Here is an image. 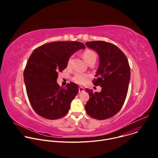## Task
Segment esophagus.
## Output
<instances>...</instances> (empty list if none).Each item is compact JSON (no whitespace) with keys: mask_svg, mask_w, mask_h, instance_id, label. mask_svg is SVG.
<instances>
[{"mask_svg":"<svg viewBox=\"0 0 158 158\" xmlns=\"http://www.w3.org/2000/svg\"><path fill=\"white\" fill-rule=\"evenodd\" d=\"M84 91V88L82 87H81V86L79 87V93H82Z\"/></svg>","mask_w":158,"mask_h":158,"instance_id":"obj_1","label":"esophagus"}]
</instances>
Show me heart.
<instances>
[{
    "mask_svg": "<svg viewBox=\"0 0 158 158\" xmlns=\"http://www.w3.org/2000/svg\"><path fill=\"white\" fill-rule=\"evenodd\" d=\"M82 57L84 59V60L89 65L91 64H94V62L96 60L97 56L94 52L91 51V50H87L84 52L82 54ZM71 62V57L69 59L68 62H67V65H70ZM89 76L87 74H81L77 73L76 74L74 77H73V81L79 84H84L89 79Z\"/></svg>",
    "mask_w": 158,
    "mask_h": 158,
    "instance_id": "b5f03b06",
    "label": "heart"
}]
</instances>
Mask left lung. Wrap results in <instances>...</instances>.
I'll return each mask as SVG.
<instances>
[{"label": "left lung", "mask_w": 158, "mask_h": 158, "mask_svg": "<svg viewBox=\"0 0 158 158\" xmlns=\"http://www.w3.org/2000/svg\"><path fill=\"white\" fill-rule=\"evenodd\" d=\"M99 55V65L93 84L100 85V93L88 89L89 99L85 106L87 114L94 119L104 120L116 115L126 98L131 78L128 60L123 52L115 45L105 41L85 43Z\"/></svg>", "instance_id": "left-lung-1"}]
</instances>
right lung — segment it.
Instances as JSON below:
<instances>
[{"mask_svg":"<svg viewBox=\"0 0 158 158\" xmlns=\"http://www.w3.org/2000/svg\"><path fill=\"white\" fill-rule=\"evenodd\" d=\"M85 47L77 41L52 42L34 50L24 71L29 102L40 116L54 120L67 114L78 94V85L70 82L66 88L57 83L58 73L67 66L70 57Z\"/></svg>","mask_w":158,"mask_h":158,"instance_id":"1","label":"right lung"}]
</instances>
